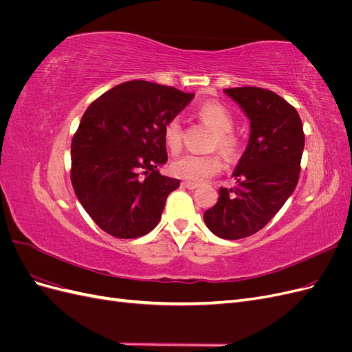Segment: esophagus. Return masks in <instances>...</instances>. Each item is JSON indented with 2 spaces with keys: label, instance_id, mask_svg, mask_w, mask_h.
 <instances>
[{
  "label": "esophagus",
  "instance_id": "esophagus-1",
  "mask_svg": "<svg viewBox=\"0 0 352 352\" xmlns=\"http://www.w3.org/2000/svg\"><path fill=\"white\" fill-rule=\"evenodd\" d=\"M182 186L186 188V189H197L199 185L194 184V182H188V180H185V182H182Z\"/></svg>",
  "mask_w": 352,
  "mask_h": 352
}]
</instances>
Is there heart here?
<instances>
[{
	"label": "heart",
	"instance_id": "obj_1",
	"mask_svg": "<svg viewBox=\"0 0 352 352\" xmlns=\"http://www.w3.org/2000/svg\"><path fill=\"white\" fill-rule=\"evenodd\" d=\"M198 117L207 123L216 133L214 145L223 153L233 154L236 150V140L230 132L235 127V120L230 111L219 102H206L198 109ZM163 140L172 153H177L182 145V124L177 117L170 119L163 127ZM223 168L221 158L216 154L199 155L184 154L175 158L170 164V172L175 176L189 180V182H204L211 176L217 175Z\"/></svg>",
	"mask_w": 352,
	"mask_h": 352
}]
</instances>
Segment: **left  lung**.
Masks as SVG:
<instances>
[{"mask_svg":"<svg viewBox=\"0 0 352 352\" xmlns=\"http://www.w3.org/2000/svg\"><path fill=\"white\" fill-rule=\"evenodd\" d=\"M250 119V140L233 170L235 188H220L219 201L204 212L207 228L223 239L254 235L292 195L304 151L302 123L278 94L243 87L225 89Z\"/></svg>","mask_w":352,"mask_h":352,"instance_id":"1","label":"left lung"}]
</instances>
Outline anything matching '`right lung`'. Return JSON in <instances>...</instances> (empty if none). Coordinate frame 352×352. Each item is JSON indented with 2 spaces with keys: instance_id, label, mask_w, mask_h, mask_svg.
<instances>
[{
  "instance_id": "obj_1",
  "label": "right lung",
  "mask_w": 352,
  "mask_h": 352,
  "mask_svg": "<svg viewBox=\"0 0 352 352\" xmlns=\"http://www.w3.org/2000/svg\"><path fill=\"white\" fill-rule=\"evenodd\" d=\"M194 94L146 80L117 85L82 116L72 141V185L85 211L109 235H146L180 185L163 176V127Z\"/></svg>"
}]
</instances>
